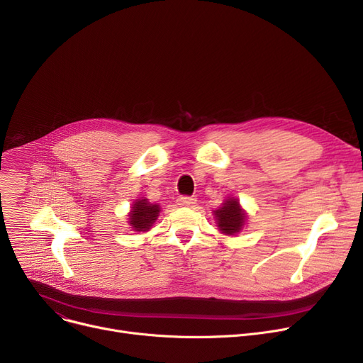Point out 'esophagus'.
Segmentation results:
<instances>
[{
	"label": "esophagus",
	"mask_w": 363,
	"mask_h": 363,
	"mask_svg": "<svg viewBox=\"0 0 363 363\" xmlns=\"http://www.w3.org/2000/svg\"><path fill=\"white\" fill-rule=\"evenodd\" d=\"M196 201H197V200H196L194 197H188V196H181V197L178 199V204H179V206H186V207L194 206Z\"/></svg>",
	"instance_id": "1"
}]
</instances>
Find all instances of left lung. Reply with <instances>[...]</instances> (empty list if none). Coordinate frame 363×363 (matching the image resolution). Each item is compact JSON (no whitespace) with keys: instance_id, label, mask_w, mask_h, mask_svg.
I'll return each mask as SVG.
<instances>
[{"instance_id":"left-lung-1","label":"left lung","mask_w":363,"mask_h":363,"mask_svg":"<svg viewBox=\"0 0 363 363\" xmlns=\"http://www.w3.org/2000/svg\"><path fill=\"white\" fill-rule=\"evenodd\" d=\"M215 216L218 220L219 231L228 235H234L235 233H238L245 219V215L235 199H228L222 207L215 211Z\"/></svg>"}]
</instances>
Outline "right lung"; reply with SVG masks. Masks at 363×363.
<instances>
[{"label": "right lung", "mask_w": 363, "mask_h": 363, "mask_svg": "<svg viewBox=\"0 0 363 363\" xmlns=\"http://www.w3.org/2000/svg\"><path fill=\"white\" fill-rule=\"evenodd\" d=\"M160 207L157 204H150L147 199L138 200L130 211V225L135 231H148L159 216Z\"/></svg>", "instance_id": "obj_1"}]
</instances>
